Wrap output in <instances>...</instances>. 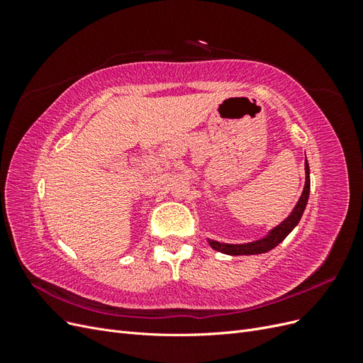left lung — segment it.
<instances>
[{"label": "left lung", "mask_w": 363, "mask_h": 363, "mask_svg": "<svg viewBox=\"0 0 363 363\" xmlns=\"http://www.w3.org/2000/svg\"><path fill=\"white\" fill-rule=\"evenodd\" d=\"M304 171H306V183H304V189L301 192V196L296 201L295 207L292 208V212L283 219V221L272 227L269 232L256 240H251V242H244V244H227V242H218V240L213 239H207L208 245H211L213 250L221 251L224 255L228 256H252V255H263V252H268L269 250L276 248L280 242H283V239L286 238L292 230L296 227V224L300 223V219L304 213V208L307 204V200H309V194H311V169H309V163H307V159L304 162Z\"/></svg>", "instance_id": "left-lung-1"}]
</instances>
